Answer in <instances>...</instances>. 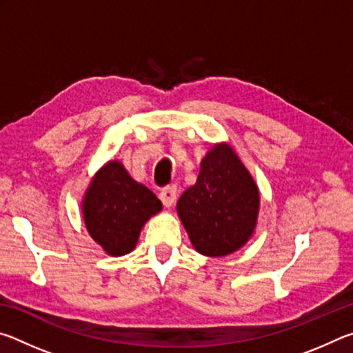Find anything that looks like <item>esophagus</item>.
I'll list each match as a JSON object with an SVG mask.
<instances>
[{
	"instance_id": "esophagus-1",
	"label": "esophagus",
	"mask_w": 353,
	"mask_h": 353,
	"mask_svg": "<svg viewBox=\"0 0 353 353\" xmlns=\"http://www.w3.org/2000/svg\"><path fill=\"white\" fill-rule=\"evenodd\" d=\"M159 198H160V201L163 202V205L171 207L172 204H174V201L177 198V188L174 187V185H168V187H163L162 190H160Z\"/></svg>"
}]
</instances>
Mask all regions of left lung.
Masks as SVG:
<instances>
[{
    "label": "left lung",
    "mask_w": 353,
    "mask_h": 353,
    "mask_svg": "<svg viewBox=\"0 0 353 353\" xmlns=\"http://www.w3.org/2000/svg\"><path fill=\"white\" fill-rule=\"evenodd\" d=\"M259 188L249 171L225 145L202 160L198 182L177 202V213L198 252L223 256L235 252L254 234Z\"/></svg>",
    "instance_id": "left-lung-1"
}]
</instances>
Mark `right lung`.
I'll use <instances>...</instances> for the list:
<instances>
[{
  "mask_svg": "<svg viewBox=\"0 0 353 353\" xmlns=\"http://www.w3.org/2000/svg\"><path fill=\"white\" fill-rule=\"evenodd\" d=\"M160 210L157 196L135 182L119 162H109L94 176L82 204L88 234L110 255L130 252L141 227Z\"/></svg>",
  "mask_w": 353,
  "mask_h": 353,
  "instance_id": "obj_1",
  "label": "right lung"
}]
</instances>
